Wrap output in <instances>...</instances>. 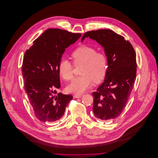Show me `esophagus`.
<instances>
[{
    "label": "esophagus",
    "mask_w": 158,
    "mask_h": 158,
    "mask_svg": "<svg viewBox=\"0 0 158 158\" xmlns=\"http://www.w3.org/2000/svg\"><path fill=\"white\" fill-rule=\"evenodd\" d=\"M82 96H83L82 94H75V95H74V97H75V98H81Z\"/></svg>",
    "instance_id": "obj_1"
}]
</instances>
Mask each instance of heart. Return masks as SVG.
I'll list each match as a JSON object with an SVG mask.
<instances>
[{"label":"heart","mask_w":158,"mask_h":158,"mask_svg":"<svg viewBox=\"0 0 158 158\" xmlns=\"http://www.w3.org/2000/svg\"><path fill=\"white\" fill-rule=\"evenodd\" d=\"M72 58L75 67L82 65L80 70L81 76L75 79L67 86L68 91L83 93L91 88L93 81L98 83L105 78L108 69V60L103 53L97 52L92 47L82 45L73 52ZM74 65L66 59L60 61L58 72L63 79L70 81L73 78Z\"/></svg>","instance_id":"obj_1"}]
</instances>
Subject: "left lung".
Segmentation results:
<instances>
[{
  "label": "left lung",
  "instance_id": "8db88e82",
  "mask_svg": "<svg viewBox=\"0 0 158 158\" xmlns=\"http://www.w3.org/2000/svg\"><path fill=\"white\" fill-rule=\"evenodd\" d=\"M89 37L103 48L108 60L104 82L93 92V111L97 118L108 121L122 113L133 89L136 75L135 51L128 40L110 29L89 31L81 42Z\"/></svg>",
  "mask_w": 158,
  "mask_h": 158
}]
</instances>
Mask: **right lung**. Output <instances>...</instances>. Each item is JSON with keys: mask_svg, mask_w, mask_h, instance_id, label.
<instances>
[{"mask_svg": "<svg viewBox=\"0 0 158 158\" xmlns=\"http://www.w3.org/2000/svg\"><path fill=\"white\" fill-rule=\"evenodd\" d=\"M81 35L48 28L27 50L22 67L24 88L34 113L42 122H54L64 114L73 97L59 93L58 65L65 48Z\"/></svg>", "mask_w": 158, "mask_h": 158, "instance_id": "1", "label": "right lung"}]
</instances>
